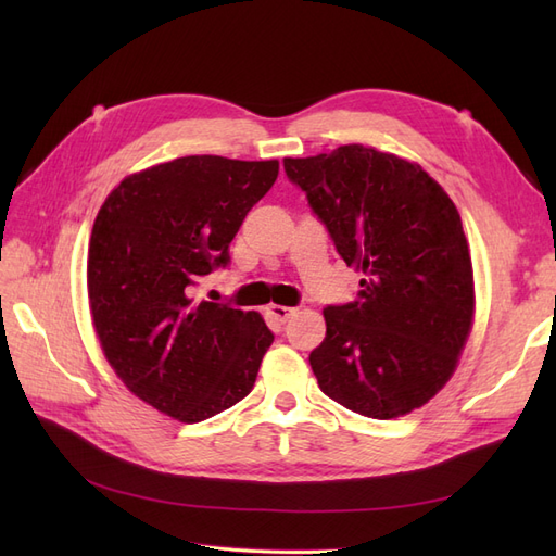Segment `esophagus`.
Returning <instances> with one entry per match:
<instances>
[{
    "instance_id": "34e87169",
    "label": "esophagus",
    "mask_w": 556,
    "mask_h": 556,
    "mask_svg": "<svg viewBox=\"0 0 556 556\" xmlns=\"http://www.w3.org/2000/svg\"><path fill=\"white\" fill-rule=\"evenodd\" d=\"M266 313L268 315H271L274 319H276V323H280V325H285V323H288V319L296 313V308H290V306H278V304H271V306H268L266 308Z\"/></svg>"
}]
</instances>
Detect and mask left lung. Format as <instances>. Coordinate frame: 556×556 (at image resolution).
Here are the masks:
<instances>
[{"label": "left lung", "mask_w": 556, "mask_h": 556, "mask_svg": "<svg viewBox=\"0 0 556 556\" xmlns=\"http://www.w3.org/2000/svg\"><path fill=\"white\" fill-rule=\"evenodd\" d=\"M288 178L364 278L327 306L311 352L319 390L374 419L406 415L441 390L473 323V266L462 217L422 166L364 146L288 157Z\"/></svg>", "instance_id": "obj_1"}]
</instances>
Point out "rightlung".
<instances>
[{
	"instance_id": "add662e5",
	"label": "right lung",
	"mask_w": 556,
	"mask_h": 556,
	"mask_svg": "<svg viewBox=\"0 0 556 556\" xmlns=\"http://www.w3.org/2000/svg\"><path fill=\"white\" fill-rule=\"evenodd\" d=\"M278 162L190 155L127 176L99 208L88 292L104 355L129 392L180 422L250 394L274 333L255 311L192 299L229 264L248 211Z\"/></svg>"
}]
</instances>
